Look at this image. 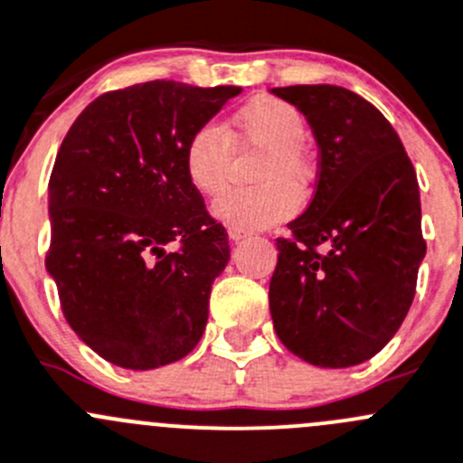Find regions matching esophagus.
Returning <instances> with one entry per match:
<instances>
[{
	"label": "esophagus",
	"instance_id": "obj_1",
	"mask_svg": "<svg viewBox=\"0 0 463 463\" xmlns=\"http://www.w3.org/2000/svg\"><path fill=\"white\" fill-rule=\"evenodd\" d=\"M228 235H231L232 241H241V240H246V237H250V232L240 231V228H231V231H228Z\"/></svg>",
	"mask_w": 463,
	"mask_h": 463
}]
</instances>
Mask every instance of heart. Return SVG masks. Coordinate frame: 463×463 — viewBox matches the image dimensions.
Segmentation results:
<instances>
[{
  "instance_id": "heart-1",
  "label": "heart",
  "mask_w": 463,
  "mask_h": 463,
  "mask_svg": "<svg viewBox=\"0 0 463 463\" xmlns=\"http://www.w3.org/2000/svg\"><path fill=\"white\" fill-rule=\"evenodd\" d=\"M223 132L237 145L264 149L253 172L260 183L253 190L223 194L213 205V214L228 228L262 231L294 214L298 194L294 187L309 181V160L305 156V124L289 103L273 97H260L241 106ZM226 138L213 124L196 128L185 146V174L201 196H217L228 178Z\"/></svg>"
}]
</instances>
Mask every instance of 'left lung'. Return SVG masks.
<instances>
[{"label": "left lung", "instance_id": "left-lung-1", "mask_svg": "<svg viewBox=\"0 0 463 463\" xmlns=\"http://www.w3.org/2000/svg\"><path fill=\"white\" fill-rule=\"evenodd\" d=\"M271 92L303 112L318 145L317 192L287 223L291 237L276 241L273 327L309 364H362L389 344L414 300L425 258L414 165L360 94L339 85Z\"/></svg>", "mask_w": 463, "mask_h": 463}]
</instances>
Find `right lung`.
<instances>
[{"label":"right lung","instance_id":"obj_1","mask_svg":"<svg viewBox=\"0 0 463 463\" xmlns=\"http://www.w3.org/2000/svg\"><path fill=\"white\" fill-rule=\"evenodd\" d=\"M240 92L176 80L106 92L58 149L47 273L71 330L110 364L158 369L203 335L231 246L187 181L185 146Z\"/></svg>","mask_w":463,"mask_h":463}]
</instances>
